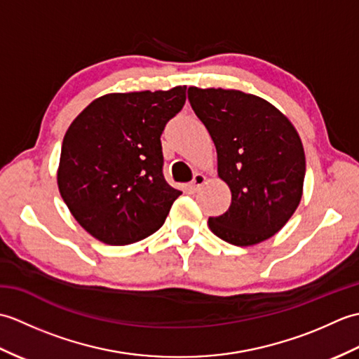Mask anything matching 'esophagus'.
Listing matches in <instances>:
<instances>
[{
    "label": "esophagus",
    "instance_id": "34e87169",
    "mask_svg": "<svg viewBox=\"0 0 359 359\" xmlns=\"http://www.w3.org/2000/svg\"><path fill=\"white\" fill-rule=\"evenodd\" d=\"M205 180H207V177H205L203 174L197 172V174H194V177H193V180H191V184H189V188H191L193 191H197V189H199V188L205 184Z\"/></svg>",
    "mask_w": 359,
    "mask_h": 359
}]
</instances>
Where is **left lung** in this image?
Wrapping results in <instances>:
<instances>
[{"label": "left lung", "instance_id": "1", "mask_svg": "<svg viewBox=\"0 0 359 359\" xmlns=\"http://www.w3.org/2000/svg\"><path fill=\"white\" fill-rule=\"evenodd\" d=\"M188 100L217 151V174L231 205L210 230L238 247L276 234L302 197L306 156L288 118L261 97L234 89L188 88Z\"/></svg>", "mask_w": 359, "mask_h": 359}]
</instances>
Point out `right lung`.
Here are the masks:
<instances>
[{"instance_id": "add662e5", "label": "right lung", "mask_w": 359, "mask_h": 359, "mask_svg": "<svg viewBox=\"0 0 359 359\" xmlns=\"http://www.w3.org/2000/svg\"><path fill=\"white\" fill-rule=\"evenodd\" d=\"M187 88L108 94L66 131L58 189L75 220L108 245H128L163 225L182 194L163 177L162 135Z\"/></svg>"}]
</instances>
